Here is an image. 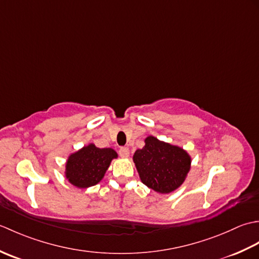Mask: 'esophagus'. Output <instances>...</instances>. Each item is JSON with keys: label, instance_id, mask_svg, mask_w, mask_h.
Instances as JSON below:
<instances>
[{"label": "esophagus", "instance_id": "34e87169", "mask_svg": "<svg viewBox=\"0 0 259 259\" xmlns=\"http://www.w3.org/2000/svg\"><path fill=\"white\" fill-rule=\"evenodd\" d=\"M119 153H120V156H121V157H123V158H128V157H129V153H130V151H129V148H126V147H121L120 149H119Z\"/></svg>", "mask_w": 259, "mask_h": 259}]
</instances>
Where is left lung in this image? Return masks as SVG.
Returning <instances> with one entry per match:
<instances>
[{"instance_id": "obj_1", "label": "left lung", "mask_w": 259, "mask_h": 259, "mask_svg": "<svg viewBox=\"0 0 259 259\" xmlns=\"http://www.w3.org/2000/svg\"><path fill=\"white\" fill-rule=\"evenodd\" d=\"M142 184L158 194L166 195L184 184L190 167L191 157L179 146L148 136L145 146L133 157Z\"/></svg>"}]
</instances>
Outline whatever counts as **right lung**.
Returning a JSON list of instances; mask_svg holds the SVG:
<instances>
[{
	"label": "right lung",
	"mask_w": 259,
	"mask_h": 259,
	"mask_svg": "<svg viewBox=\"0 0 259 259\" xmlns=\"http://www.w3.org/2000/svg\"><path fill=\"white\" fill-rule=\"evenodd\" d=\"M117 158L118 153L112 148H98L95 144H88L68 157L64 176L76 188H89L100 183L110 163Z\"/></svg>",
	"instance_id": "1"
}]
</instances>
